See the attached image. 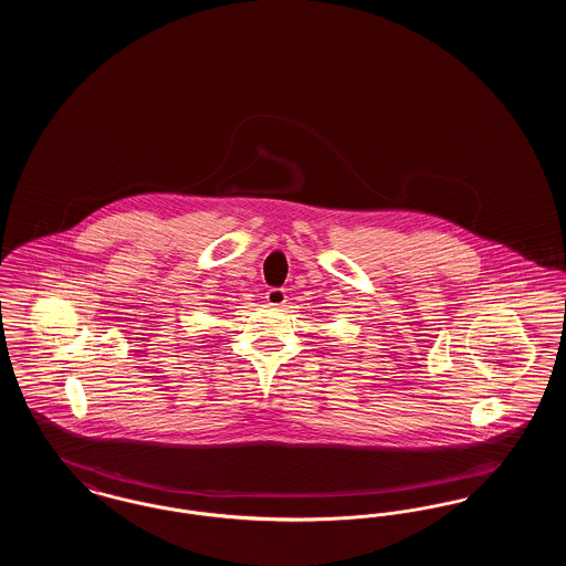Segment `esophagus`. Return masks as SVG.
Here are the masks:
<instances>
[{
    "label": "esophagus",
    "instance_id": "34e87169",
    "mask_svg": "<svg viewBox=\"0 0 566 566\" xmlns=\"http://www.w3.org/2000/svg\"><path fill=\"white\" fill-rule=\"evenodd\" d=\"M265 301H268V305H271V307H282V305L286 303V291H282V289H270V291L265 293Z\"/></svg>",
    "mask_w": 566,
    "mask_h": 566
}]
</instances>
